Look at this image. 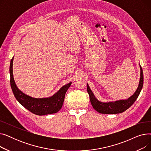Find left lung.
I'll return each instance as SVG.
<instances>
[{"mask_svg": "<svg viewBox=\"0 0 151 151\" xmlns=\"http://www.w3.org/2000/svg\"><path fill=\"white\" fill-rule=\"evenodd\" d=\"M139 67L140 78L138 88L132 96L125 100L108 102L100 101L94 96L88 84L87 83V91L89 95L90 101L93 109L101 114H119L125 111L129 108L137 99L142 89V86H143V73H142V70L140 64Z\"/></svg>", "mask_w": 151, "mask_h": 151, "instance_id": "left-lung-1", "label": "left lung"}]
</instances>
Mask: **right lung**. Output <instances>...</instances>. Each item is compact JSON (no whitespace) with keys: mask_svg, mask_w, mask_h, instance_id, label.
<instances>
[{"mask_svg":"<svg viewBox=\"0 0 151 151\" xmlns=\"http://www.w3.org/2000/svg\"><path fill=\"white\" fill-rule=\"evenodd\" d=\"M10 65V85L14 96L19 104L29 111L38 116L56 113L61 109L64 101L65 93L71 86V82L62 86L53 96L46 98H34L23 93L16 85L13 74V61Z\"/></svg>","mask_w":151,"mask_h":151,"instance_id":"1","label":"right lung"}]
</instances>
